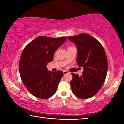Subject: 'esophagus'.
Instances as JSON below:
<instances>
[{"mask_svg": "<svg viewBox=\"0 0 124 124\" xmlns=\"http://www.w3.org/2000/svg\"><path fill=\"white\" fill-rule=\"evenodd\" d=\"M67 73H68V72L67 70H64L63 71V74L65 75V74H67Z\"/></svg>", "mask_w": 124, "mask_h": 124, "instance_id": "1", "label": "esophagus"}]
</instances>
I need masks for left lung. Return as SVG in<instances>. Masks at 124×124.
I'll list each match as a JSON object with an SVG mask.
<instances>
[{
	"label": "left lung",
	"mask_w": 124,
	"mask_h": 124,
	"mask_svg": "<svg viewBox=\"0 0 124 124\" xmlns=\"http://www.w3.org/2000/svg\"><path fill=\"white\" fill-rule=\"evenodd\" d=\"M78 49L77 61L79 67H84L83 75L72 73L70 86L73 93L86 99L97 93L104 83L108 70L106 52L101 44L86 33L67 37Z\"/></svg>",
	"instance_id": "8db88e82"
}]
</instances>
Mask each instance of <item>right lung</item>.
<instances>
[{"label":"right lung","mask_w":124,"mask_h":124,"mask_svg":"<svg viewBox=\"0 0 124 124\" xmlns=\"http://www.w3.org/2000/svg\"><path fill=\"white\" fill-rule=\"evenodd\" d=\"M66 39L65 37L40 36L23 50L19 63L20 76L25 87L35 97L46 99L55 93L63 73L48 70L46 65L53 61L54 53Z\"/></svg>","instance_id":"right-lung-1"}]
</instances>
